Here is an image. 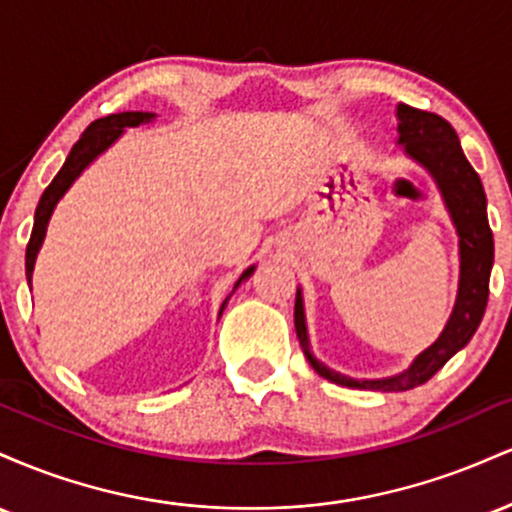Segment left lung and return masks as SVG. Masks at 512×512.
<instances>
[{
    "mask_svg": "<svg viewBox=\"0 0 512 512\" xmlns=\"http://www.w3.org/2000/svg\"><path fill=\"white\" fill-rule=\"evenodd\" d=\"M397 132V144L404 146V154L421 163L436 180L445 207L450 211V219L455 223L457 238H460V284H457L455 308H452L448 325L436 342L421 351L407 370L380 380L349 378V375L337 373L317 361L310 351L303 296L298 289L293 320H296V334L305 358L315 368V373L325 380L344 387H358V390L404 392L424 385L474 337L481 317H484L486 301H489L493 233L489 228V216H486V195L477 170L469 166L462 154L457 132L440 115L409 108L404 103L397 105Z\"/></svg>",
    "mask_w": 512,
    "mask_h": 512,
    "instance_id": "1",
    "label": "left lung"
}]
</instances>
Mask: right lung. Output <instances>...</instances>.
I'll return each instance as SVG.
<instances>
[{"mask_svg":"<svg viewBox=\"0 0 512 512\" xmlns=\"http://www.w3.org/2000/svg\"><path fill=\"white\" fill-rule=\"evenodd\" d=\"M154 117H156V113H139V110H134V113H117V115L101 117V120L91 122V125L84 129V134H81L79 142H76L72 146V151H69L67 161H64L60 173H57L55 180H52L50 185L45 187L43 197H40V202H38V209H35L33 233H31V240H28V248H26V279H28V286H31L35 257H38L40 245H43V240H45V231H48V221H50L52 211H55L57 202H60L64 192L72 187V182L79 178V175L84 173V170L91 166V163L96 161V158L101 156L110 144H115L117 139H120V134L125 132L127 127L146 125V122H151ZM252 272H255V267L245 269L243 276H240V279L236 281V286H233V291H236L240 286V281L248 279ZM228 298H231V296H228ZM228 298L223 301L219 315L223 313V308H226Z\"/></svg>","mask_w":512,"mask_h":512,"instance_id":"right-lung-1","label":"right lung"}]
</instances>
